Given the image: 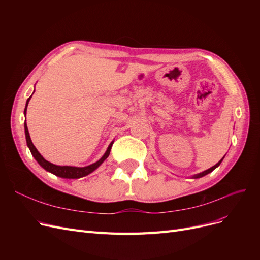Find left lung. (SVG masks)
I'll return each instance as SVG.
<instances>
[{"label": "left lung", "instance_id": "1", "mask_svg": "<svg viewBox=\"0 0 260 260\" xmlns=\"http://www.w3.org/2000/svg\"><path fill=\"white\" fill-rule=\"evenodd\" d=\"M223 158H224V156L222 157V159L221 160H219L216 165H215V166H212V167H210L209 169H207V170H205V171H203V172H200V174H198V175H194V176H192L191 178L192 179H199V178H202V177H204V176H206V175H208V174H210V172L212 171V170H215L218 166H219V165L220 164H221V161L223 160Z\"/></svg>", "mask_w": 260, "mask_h": 260}]
</instances>
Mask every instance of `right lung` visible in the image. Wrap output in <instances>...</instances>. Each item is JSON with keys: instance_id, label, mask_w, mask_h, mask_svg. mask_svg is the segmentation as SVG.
<instances>
[{"instance_id": "obj_1", "label": "right lung", "mask_w": 260, "mask_h": 260, "mask_svg": "<svg viewBox=\"0 0 260 260\" xmlns=\"http://www.w3.org/2000/svg\"><path fill=\"white\" fill-rule=\"evenodd\" d=\"M34 93H35V91H34ZM31 96H32V95H31ZM31 96L26 102L25 112H23V114H25V115L27 113V106H28V103H29ZM25 135H26L27 146L29 147L31 154H32V156L35 157V159L38 161V164L40 165V166L43 169H45L46 171H49V172H51V174L57 176V177H60V178H64V179H79V178H82V177L90 175L91 172H93L94 170L98 169L101 166V165L104 162V160L108 157L109 153H111V148H112L113 143H114V141H113V142L108 145L105 154L101 157V159H99L96 162L89 165V166H85V167L58 166V165H54V164L48 161L46 159H44V157L38 152V149L36 148V146L32 143V141H31V139H30V135H29V131H28L26 122H25Z\"/></svg>"}]
</instances>
